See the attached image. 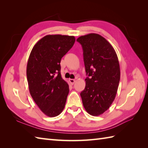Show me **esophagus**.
Returning <instances> with one entry per match:
<instances>
[{
  "mask_svg": "<svg viewBox=\"0 0 148 148\" xmlns=\"http://www.w3.org/2000/svg\"><path fill=\"white\" fill-rule=\"evenodd\" d=\"M69 81H70V83H71V84H74V83L76 82V80L74 79H69Z\"/></svg>",
  "mask_w": 148,
  "mask_h": 148,
  "instance_id": "34e87169",
  "label": "esophagus"
}]
</instances>
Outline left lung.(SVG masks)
<instances>
[{"label":"left lung","instance_id":"1","mask_svg":"<svg viewBox=\"0 0 148 148\" xmlns=\"http://www.w3.org/2000/svg\"><path fill=\"white\" fill-rule=\"evenodd\" d=\"M77 41L82 46L88 75L80 93L83 104L90 115L99 116L109 108L117 93L120 79L118 56L111 44L99 34L81 36Z\"/></svg>","mask_w":148,"mask_h":148}]
</instances>
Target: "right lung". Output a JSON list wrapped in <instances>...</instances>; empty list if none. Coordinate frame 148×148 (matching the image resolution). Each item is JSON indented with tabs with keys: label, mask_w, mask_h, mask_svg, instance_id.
I'll use <instances>...</instances> for the list:
<instances>
[{
	"label": "right lung",
	"mask_w": 148,
	"mask_h": 148,
	"mask_svg": "<svg viewBox=\"0 0 148 148\" xmlns=\"http://www.w3.org/2000/svg\"><path fill=\"white\" fill-rule=\"evenodd\" d=\"M74 36L47 35L31 51L27 66L30 93L44 114L55 117L65 108L69 85L60 74L62 58L73 46Z\"/></svg>",
	"instance_id": "right-lung-1"
}]
</instances>
